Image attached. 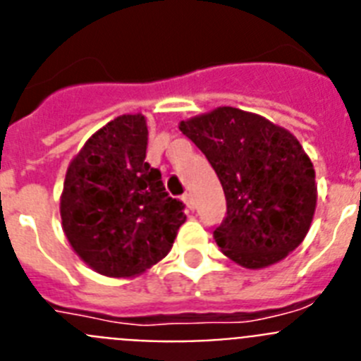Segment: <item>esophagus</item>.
I'll use <instances>...</instances> for the list:
<instances>
[{
    "mask_svg": "<svg viewBox=\"0 0 361 361\" xmlns=\"http://www.w3.org/2000/svg\"><path fill=\"white\" fill-rule=\"evenodd\" d=\"M183 200H184V204H186V206H188V209H193V208H195V206H193V199H191L190 193H184Z\"/></svg>",
    "mask_w": 361,
    "mask_h": 361,
    "instance_id": "1",
    "label": "esophagus"
}]
</instances>
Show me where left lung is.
<instances>
[{"instance_id":"8db88e82","label":"left lung","mask_w":361,"mask_h":361,"mask_svg":"<svg viewBox=\"0 0 361 361\" xmlns=\"http://www.w3.org/2000/svg\"><path fill=\"white\" fill-rule=\"evenodd\" d=\"M178 128L213 166L226 195L213 238L247 269L280 262L309 231L317 208L311 159L293 133L231 106L180 121Z\"/></svg>"}]
</instances>
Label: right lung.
<instances>
[{
	"label": "right lung",
	"instance_id": "add662e5",
	"mask_svg": "<svg viewBox=\"0 0 361 361\" xmlns=\"http://www.w3.org/2000/svg\"><path fill=\"white\" fill-rule=\"evenodd\" d=\"M141 114L119 116L95 132L66 170L63 231L73 251L101 275L135 276L170 253L184 224L161 171L146 159Z\"/></svg>",
	"mask_w": 361,
	"mask_h": 361
}]
</instances>
